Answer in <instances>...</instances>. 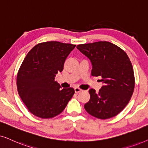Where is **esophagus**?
<instances>
[{
    "mask_svg": "<svg viewBox=\"0 0 148 148\" xmlns=\"http://www.w3.org/2000/svg\"><path fill=\"white\" fill-rule=\"evenodd\" d=\"M81 90H82L80 89V88H78V87L74 88V91H75V92H79L81 91Z\"/></svg>",
    "mask_w": 148,
    "mask_h": 148,
    "instance_id": "1",
    "label": "esophagus"
}]
</instances>
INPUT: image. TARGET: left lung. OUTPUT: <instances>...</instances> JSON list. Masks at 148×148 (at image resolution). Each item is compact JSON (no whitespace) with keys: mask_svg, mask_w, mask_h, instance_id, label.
Returning a JSON list of instances; mask_svg holds the SVG:
<instances>
[{"mask_svg":"<svg viewBox=\"0 0 148 148\" xmlns=\"http://www.w3.org/2000/svg\"><path fill=\"white\" fill-rule=\"evenodd\" d=\"M76 48L91 62V75L101 76L103 83L98 92L88 90L90 99L84 109L99 119L115 116L126 107L134 91L135 76L129 57L107 41L78 45Z\"/></svg>","mask_w":148,"mask_h":148,"instance_id":"left-lung-1","label":"left lung"}]
</instances>
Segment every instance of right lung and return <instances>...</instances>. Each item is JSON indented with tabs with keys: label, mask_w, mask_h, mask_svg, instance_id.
<instances>
[{
	"label": "right lung",
	"mask_w": 148,
	"mask_h": 148,
	"mask_svg": "<svg viewBox=\"0 0 148 148\" xmlns=\"http://www.w3.org/2000/svg\"><path fill=\"white\" fill-rule=\"evenodd\" d=\"M75 47L58 41L39 43L23 61L17 76V90L27 109L36 116H56L74 95V88L62 89L55 77L62 72L65 60Z\"/></svg>",
	"instance_id": "1"
}]
</instances>
